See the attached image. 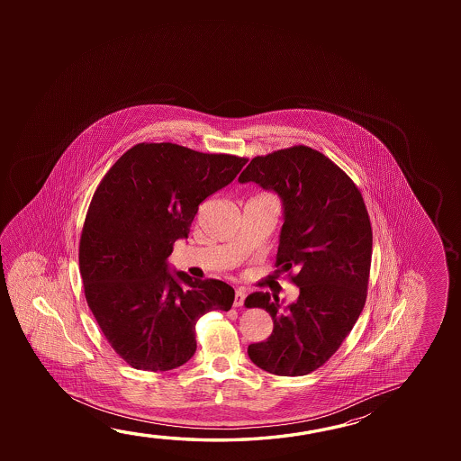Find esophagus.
<instances>
[{
  "label": "esophagus",
  "instance_id": "34e87169",
  "mask_svg": "<svg viewBox=\"0 0 461 461\" xmlns=\"http://www.w3.org/2000/svg\"><path fill=\"white\" fill-rule=\"evenodd\" d=\"M244 299H246V291L244 289H236V293H234V307H241L242 303H244Z\"/></svg>",
  "mask_w": 461,
  "mask_h": 461
}]
</instances>
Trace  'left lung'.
Returning <instances> with one entry per match:
<instances>
[{
  "mask_svg": "<svg viewBox=\"0 0 461 461\" xmlns=\"http://www.w3.org/2000/svg\"><path fill=\"white\" fill-rule=\"evenodd\" d=\"M240 182L258 183L281 197L285 223L276 267L301 291L285 310L268 293L246 299V307H260L273 318L270 338L250 344L248 354L272 375H309L336 354L366 303L370 215L352 178L303 144L257 156Z\"/></svg>",
  "mask_w": 461,
  "mask_h": 461,
  "instance_id": "obj_1",
  "label": "left lung"
}]
</instances>
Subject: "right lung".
Returning a JSON list of instances; mask_svg holds the SVG:
<instances>
[{"label": "right lung", "instance_id": "obj_1", "mask_svg": "<svg viewBox=\"0 0 461 461\" xmlns=\"http://www.w3.org/2000/svg\"><path fill=\"white\" fill-rule=\"evenodd\" d=\"M248 158L205 154L174 143L123 152L93 194L78 244L85 297L115 354L131 368L168 371L196 352V323L231 309L220 279L176 277L167 257L188 238L199 204L233 182Z\"/></svg>", "mask_w": 461, "mask_h": 461}]
</instances>
